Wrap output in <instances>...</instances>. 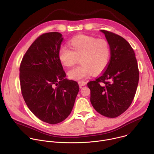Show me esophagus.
<instances>
[{
	"mask_svg": "<svg viewBox=\"0 0 154 154\" xmlns=\"http://www.w3.org/2000/svg\"><path fill=\"white\" fill-rule=\"evenodd\" d=\"M78 83H79V86H80V88H82L83 86H85V85H86V82H84V81H79Z\"/></svg>",
	"mask_w": 154,
	"mask_h": 154,
	"instance_id": "34e87169",
	"label": "esophagus"
}]
</instances>
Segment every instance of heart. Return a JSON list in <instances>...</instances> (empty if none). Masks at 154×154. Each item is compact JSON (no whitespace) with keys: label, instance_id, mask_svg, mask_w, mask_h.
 Wrapping results in <instances>:
<instances>
[{"label":"heart","instance_id":"obj_1","mask_svg":"<svg viewBox=\"0 0 154 154\" xmlns=\"http://www.w3.org/2000/svg\"><path fill=\"white\" fill-rule=\"evenodd\" d=\"M68 44L71 49L61 48L58 52L59 61L67 68L73 66L79 58L81 64L68 72L71 79H84L93 72L94 74L102 72L107 67L111 51L106 40L79 35L72 38Z\"/></svg>","mask_w":154,"mask_h":154}]
</instances>
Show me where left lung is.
I'll return each instance as SVG.
<instances>
[{"instance_id":"left-lung-1","label":"left lung","mask_w":154,"mask_h":154,"mask_svg":"<svg viewBox=\"0 0 154 154\" xmlns=\"http://www.w3.org/2000/svg\"><path fill=\"white\" fill-rule=\"evenodd\" d=\"M111 51L105 71L94 81L87 83L91 90V103L100 115L116 118L132 102L139 81V71L135 52L122 37L102 30Z\"/></svg>"}]
</instances>
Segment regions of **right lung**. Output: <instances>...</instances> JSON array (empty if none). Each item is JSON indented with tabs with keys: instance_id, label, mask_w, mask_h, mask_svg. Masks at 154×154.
I'll return each mask as SVG.
<instances>
[{
	"instance_id": "right-lung-1",
	"label": "right lung",
	"mask_w": 154,
	"mask_h": 154,
	"mask_svg": "<svg viewBox=\"0 0 154 154\" xmlns=\"http://www.w3.org/2000/svg\"><path fill=\"white\" fill-rule=\"evenodd\" d=\"M58 32L39 36L30 46L19 68L20 88L30 110L51 124L71 113L79 91L77 82L65 79L58 52L63 40Z\"/></svg>"
}]
</instances>
